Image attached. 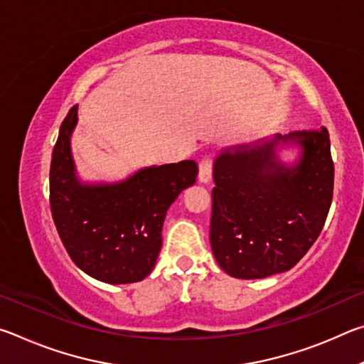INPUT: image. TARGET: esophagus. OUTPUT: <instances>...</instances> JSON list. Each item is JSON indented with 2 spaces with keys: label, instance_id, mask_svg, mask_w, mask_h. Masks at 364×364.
<instances>
[{
  "label": "esophagus",
  "instance_id": "esophagus-1",
  "mask_svg": "<svg viewBox=\"0 0 364 364\" xmlns=\"http://www.w3.org/2000/svg\"><path fill=\"white\" fill-rule=\"evenodd\" d=\"M212 180V159L204 157L199 164V181L208 183Z\"/></svg>",
  "mask_w": 364,
  "mask_h": 364
}]
</instances>
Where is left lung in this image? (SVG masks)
<instances>
[{
    "label": "left lung",
    "instance_id": "obj_1",
    "mask_svg": "<svg viewBox=\"0 0 364 364\" xmlns=\"http://www.w3.org/2000/svg\"><path fill=\"white\" fill-rule=\"evenodd\" d=\"M284 145L301 147L281 163ZM210 244L232 278L262 279L297 264L328 218L334 164L329 133L292 132L221 151L213 164Z\"/></svg>",
    "mask_w": 364,
    "mask_h": 364
}]
</instances>
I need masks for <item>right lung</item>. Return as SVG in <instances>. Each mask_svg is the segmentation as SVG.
I'll return each instance as SVG.
<instances>
[{
    "label": "right lung",
    "mask_w": 364,
    "mask_h": 364,
    "mask_svg": "<svg viewBox=\"0 0 364 364\" xmlns=\"http://www.w3.org/2000/svg\"><path fill=\"white\" fill-rule=\"evenodd\" d=\"M78 106L63 122L49 170V204L67 254L97 281L128 284L151 273L170 205L197 176L194 160L146 167L117 183H83L70 136Z\"/></svg>",
    "instance_id": "right-lung-1"
}]
</instances>
